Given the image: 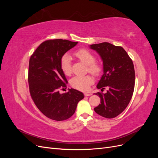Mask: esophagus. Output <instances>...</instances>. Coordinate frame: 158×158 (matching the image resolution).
I'll use <instances>...</instances> for the list:
<instances>
[{
	"label": "esophagus",
	"instance_id": "34e87169",
	"mask_svg": "<svg viewBox=\"0 0 158 158\" xmlns=\"http://www.w3.org/2000/svg\"><path fill=\"white\" fill-rule=\"evenodd\" d=\"M85 96H89V95H92V94L91 93H84Z\"/></svg>",
	"mask_w": 158,
	"mask_h": 158
}]
</instances>
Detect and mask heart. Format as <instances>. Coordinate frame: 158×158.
I'll return each instance as SVG.
<instances>
[{"instance_id":"heart-1","label":"heart","mask_w":158,"mask_h":158,"mask_svg":"<svg viewBox=\"0 0 158 158\" xmlns=\"http://www.w3.org/2000/svg\"><path fill=\"white\" fill-rule=\"evenodd\" d=\"M74 55L76 57L84 64L87 65V71L89 73L94 76H99L101 73L102 68L99 64L95 63V57L94 55L87 49H82L76 51ZM60 69L63 73L66 75L69 76L71 74V65L70 58L68 54H64L62 56L60 61ZM94 82V78L91 75L85 76H75L70 80V84L73 88L81 90H88L89 85Z\"/></svg>"}]
</instances>
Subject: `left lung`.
Returning a JSON list of instances; mask_svg holds the SVG:
<instances>
[{"label":"left lung","mask_w":158,"mask_h":158,"mask_svg":"<svg viewBox=\"0 0 158 158\" xmlns=\"http://www.w3.org/2000/svg\"><path fill=\"white\" fill-rule=\"evenodd\" d=\"M101 56L103 63V74L97 85L101 89L99 95L101 103L94 111L105 118L116 117L126 109L135 89V72L132 60L121 46L107 42L90 45ZM108 88L106 94L101 92Z\"/></svg>","instance_id":"8db88e82"}]
</instances>
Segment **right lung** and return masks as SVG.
Masks as SVG:
<instances>
[{"mask_svg": "<svg viewBox=\"0 0 158 158\" xmlns=\"http://www.w3.org/2000/svg\"><path fill=\"white\" fill-rule=\"evenodd\" d=\"M77 44L62 39L46 40L30 56L27 80L31 98L40 111L52 120L69 118L84 98L82 92L73 88L64 94L59 93L67 83L60 69V59Z\"/></svg>", "mask_w": 158, "mask_h": 158, "instance_id": "add662e5", "label": "right lung"}]
</instances>
